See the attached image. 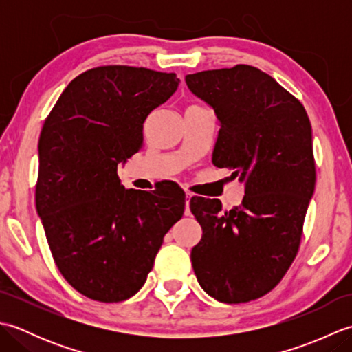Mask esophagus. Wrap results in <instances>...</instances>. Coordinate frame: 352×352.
<instances>
[{
    "label": "esophagus",
    "mask_w": 352,
    "mask_h": 352,
    "mask_svg": "<svg viewBox=\"0 0 352 352\" xmlns=\"http://www.w3.org/2000/svg\"><path fill=\"white\" fill-rule=\"evenodd\" d=\"M192 197H193V195H192L190 192L186 193V207H188V204H189V201H190V198H192Z\"/></svg>",
    "instance_id": "34e87169"
}]
</instances>
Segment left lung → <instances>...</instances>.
Returning <instances> with one entry per match:
<instances>
[{
	"instance_id": "obj_1",
	"label": "left lung",
	"mask_w": 352,
	"mask_h": 352,
	"mask_svg": "<svg viewBox=\"0 0 352 352\" xmlns=\"http://www.w3.org/2000/svg\"><path fill=\"white\" fill-rule=\"evenodd\" d=\"M186 83L221 124L213 164L245 183L228 212L219 199H190L203 228L192 266L214 300L248 302L281 281L300 248L316 183L311 125L302 104L254 66L189 74Z\"/></svg>"
}]
</instances>
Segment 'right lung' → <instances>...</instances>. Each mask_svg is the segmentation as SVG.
I'll list each match as a JSON object with an SVG mask.
<instances>
[{"mask_svg":"<svg viewBox=\"0 0 352 352\" xmlns=\"http://www.w3.org/2000/svg\"><path fill=\"white\" fill-rule=\"evenodd\" d=\"M178 83L174 72L98 66L74 78L45 119L37 214L58 271L91 300L138 294L184 213V192L172 183L134 190L118 177V164L144 145L145 119Z\"/></svg>","mask_w":352,"mask_h":352,"instance_id":"1","label":"right lung"}]
</instances>
